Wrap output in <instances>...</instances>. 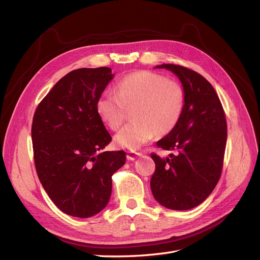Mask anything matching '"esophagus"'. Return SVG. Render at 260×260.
<instances>
[{"mask_svg":"<svg viewBox=\"0 0 260 260\" xmlns=\"http://www.w3.org/2000/svg\"><path fill=\"white\" fill-rule=\"evenodd\" d=\"M141 155H142L141 153L131 151V152H128V153H127V159H128V160H135V159L137 158V157H139V156H141Z\"/></svg>","mask_w":260,"mask_h":260,"instance_id":"1","label":"esophagus"}]
</instances>
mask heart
I'll list each match as a JSON object with an SVG mask.
<instances>
[{"label": "heart", "instance_id": "obj_1", "mask_svg": "<svg viewBox=\"0 0 260 260\" xmlns=\"http://www.w3.org/2000/svg\"><path fill=\"white\" fill-rule=\"evenodd\" d=\"M133 121L117 133L116 143L137 149L156 133L167 135L175 129L184 107V92L178 82L152 72H137L118 81L115 93H105L96 102L99 117L116 130L124 120V107L135 105Z\"/></svg>", "mask_w": 260, "mask_h": 260}]
</instances>
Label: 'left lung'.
Listing matches in <instances>:
<instances>
[{
	"label": "left lung",
	"instance_id": "1",
	"mask_svg": "<svg viewBox=\"0 0 260 260\" xmlns=\"http://www.w3.org/2000/svg\"><path fill=\"white\" fill-rule=\"evenodd\" d=\"M183 86L184 107L175 129L157 146L175 151L160 158L151 154L156 168L151 179L155 200L164 207L187 210L199 206L217 185L226 144V120L215 89L194 70L162 64Z\"/></svg>",
	"mask_w": 260,
	"mask_h": 260
}]
</instances>
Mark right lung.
Here are the masks:
<instances>
[{"label": "right lung", "instance_id": "add662e5", "mask_svg": "<svg viewBox=\"0 0 260 260\" xmlns=\"http://www.w3.org/2000/svg\"><path fill=\"white\" fill-rule=\"evenodd\" d=\"M114 78L108 67L80 68L55 84L34 116V158L50 199L69 216L99 214L112 194V176L125 162L123 151L103 152L112 141L96 102Z\"/></svg>", "mask_w": 260, "mask_h": 260}]
</instances>
